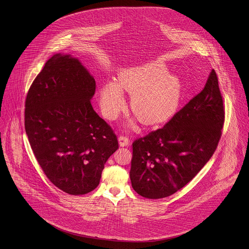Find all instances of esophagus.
<instances>
[{"mask_svg":"<svg viewBox=\"0 0 249 249\" xmlns=\"http://www.w3.org/2000/svg\"><path fill=\"white\" fill-rule=\"evenodd\" d=\"M119 141L120 146H127L130 144V138L127 135H120Z\"/></svg>","mask_w":249,"mask_h":249,"instance_id":"1","label":"esophagus"}]
</instances>
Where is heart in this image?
I'll list each match as a JSON object with an SVG mask.
<instances>
[{
  "label": "heart",
  "mask_w": 249,
  "mask_h": 249,
  "mask_svg": "<svg viewBox=\"0 0 249 249\" xmlns=\"http://www.w3.org/2000/svg\"><path fill=\"white\" fill-rule=\"evenodd\" d=\"M160 63L120 71L119 85L107 83L100 92V106L104 116L115 119L125 108L122 90L131 95L132 113L143 123L152 124L168 118L180 101V83L173 74H165Z\"/></svg>",
  "instance_id": "1"
}]
</instances>
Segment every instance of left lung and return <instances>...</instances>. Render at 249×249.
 <instances>
[{
    "label": "left lung",
    "instance_id": "8db88e82",
    "mask_svg": "<svg viewBox=\"0 0 249 249\" xmlns=\"http://www.w3.org/2000/svg\"><path fill=\"white\" fill-rule=\"evenodd\" d=\"M224 121L223 98L212 70L201 92L164 127L132 142L133 190L144 198L161 199L185 187L213 156Z\"/></svg>",
    "mask_w": 249,
    "mask_h": 249
}]
</instances>
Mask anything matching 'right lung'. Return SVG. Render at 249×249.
Wrapping results in <instances>:
<instances>
[{
  "label": "right lung",
  "instance_id": "obj_1",
  "mask_svg": "<svg viewBox=\"0 0 249 249\" xmlns=\"http://www.w3.org/2000/svg\"><path fill=\"white\" fill-rule=\"evenodd\" d=\"M94 78L79 60L56 54L46 62L25 101V130L39 165L59 190H95L108 158L119 148L114 130L90 99Z\"/></svg>",
  "mask_w": 249,
  "mask_h": 249
}]
</instances>
